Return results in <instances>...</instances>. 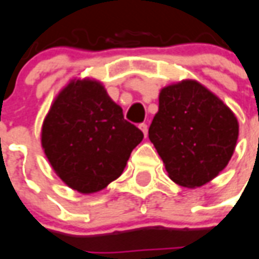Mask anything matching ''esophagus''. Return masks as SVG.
<instances>
[{"label": "esophagus", "instance_id": "1", "mask_svg": "<svg viewBox=\"0 0 259 259\" xmlns=\"http://www.w3.org/2000/svg\"><path fill=\"white\" fill-rule=\"evenodd\" d=\"M138 127L142 130L144 136H145V137H148V125H146V123H140V125H138Z\"/></svg>", "mask_w": 259, "mask_h": 259}]
</instances>
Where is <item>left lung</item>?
Returning a JSON list of instances; mask_svg holds the SVG:
<instances>
[{
  "instance_id": "left-lung-1",
  "label": "left lung",
  "mask_w": 259,
  "mask_h": 259,
  "mask_svg": "<svg viewBox=\"0 0 259 259\" xmlns=\"http://www.w3.org/2000/svg\"><path fill=\"white\" fill-rule=\"evenodd\" d=\"M234 113L195 80L161 90L149 140L176 184L195 188L225 169L237 145Z\"/></svg>"
}]
</instances>
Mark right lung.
<instances>
[{"label":"right lung","mask_w":259,"mask_h":259,"mask_svg":"<svg viewBox=\"0 0 259 259\" xmlns=\"http://www.w3.org/2000/svg\"><path fill=\"white\" fill-rule=\"evenodd\" d=\"M142 138L101 83L90 79L68 83L41 130L42 149L55 172L82 193L98 192L121 176Z\"/></svg>","instance_id":"add662e5"}]
</instances>
